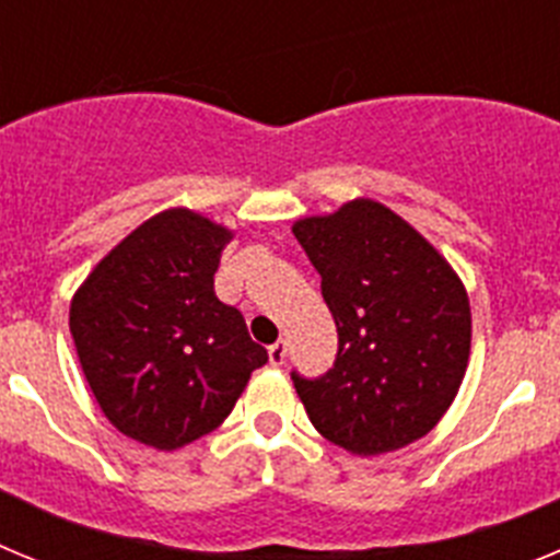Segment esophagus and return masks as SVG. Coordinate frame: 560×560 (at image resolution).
I'll return each mask as SVG.
<instances>
[{
	"label": "esophagus",
	"instance_id": "obj_1",
	"mask_svg": "<svg viewBox=\"0 0 560 560\" xmlns=\"http://www.w3.org/2000/svg\"><path fill=\"white\" fill-rule=\"evenodd\" d=\"M285 353H289V345H285L283 339L275 341V345H271V348H269V361H271V364H275V368H280V364H283V361H285Z\"/></svg>",
	"mask_w": 560,
	"mask_h": 560
}]
</instances>
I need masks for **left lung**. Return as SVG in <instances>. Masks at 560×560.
<instances>
[{"instance_id": "1", "label": "left lung", "mask_w": 560, "mask_h": 560, "mask_svg": "<svg viewBox=\"0 0 560 560\" xmlns=\"http://www.w3.org/2000/svg\"><path fill=\"white\" fill-rule=\"evenodd\" d=\"M339 330L334 370L294 378L311 423L359 457L398 452L438 427L471 355L468 291L446 257L375 199L296 219Z\"/></svg>"}]
</instances>
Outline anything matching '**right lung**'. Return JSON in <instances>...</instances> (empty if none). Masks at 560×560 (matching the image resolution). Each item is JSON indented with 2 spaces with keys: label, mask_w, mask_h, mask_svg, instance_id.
<instances>
[{
  "label": "right lung",
  "mask_w": 560,
  "mask_h": 560,
  "mask_svg": "<svg viewBox=\"0 0 560 560\" xmlns=\"http://www.w3.org/2000/svg\"><path fill=\"white\" fill-rule=\"evenodd\" d=\"M235 232L171 207L114 246L78 285L69 334L97 407L117 432L176 452L224 423L269 355L215 296Z\"/></svg>",
  "instance_id": "1"
}]
</instances>
